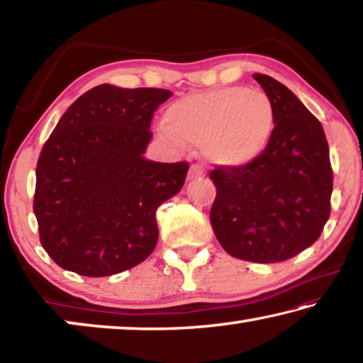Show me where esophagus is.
<instances>
[{
	"instance_id": "1",
	"label": "esophagus",
	"mask_w": 363,
	"mask_h": 363,
	"mask_svg": "<svg viewBox=\"0 0 363 363\" xmlns=\"http://www.w3.org/2000/svg\"><path fill=\"white\" fill-rule=\"evenodd\" d=\"M203 176H205L203 169H201L199 164H192V167H190V169H189L187 179L189 181H194V179H199V177H203Z\"/></svg>"
}]
</instances>
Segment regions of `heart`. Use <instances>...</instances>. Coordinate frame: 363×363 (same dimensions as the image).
<instances>
[{
	"mask_svg": "<svg viewBox=\"0 0 363 363\" xmlns=\"http://www.w3.org/2000/svg\"><path fill=\"white\" fill-rule=\"evenodd\" d=\"M274 130L275 108L266 93L224 86L171 104L158 131L169 145L201 147L211 164L242 168L262 155Z\"/></svg>",
	"mask_w": 363,
	"mask_h": 363,
	"instance_id": "obj_1",
	"label": "heart"
}]
</instances>
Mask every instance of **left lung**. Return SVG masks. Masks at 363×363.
<instances>
[{
	"mask_svg": "<svg viewBox=\"0 0 363 363\" xmlns=\"http://www.w3.org/2000/svg\"><path fill=\"white\" fill-rule=\"evenodd\" d=\"M275 108V130L261 157L242 168L216 167L210 220L227 253L251 262H280L320 237L330 218L333 169L323 128L285 84L262 73Z\"/></svg>",
	"mask_w": 363,
	"mask_h": 363,
	"instance_id": "left-lung-1",
	"label": "left lung"
}]
</instances>
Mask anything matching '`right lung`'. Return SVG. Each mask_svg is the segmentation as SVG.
<instances>
[{
	"instance_id": "right-lung-1",
	"label": "right lung",
	"mask_w": 363,
	"mask_h": 363,
	"mask_svg": "<svg viewBox=\"0 0 363 363\" xmlns=\"http://www.w3.org/2000/svg\"><path fill=\"white\" fill-rule=\"evenodd\" d=\"M171 91L99 84L67 108L36 164L33 211L51 259L84 277L138 266L155 250L157 208L189 163L145 160L150 123Z\"/></svg>"
}]
</instances>
